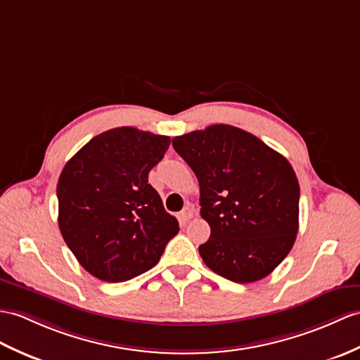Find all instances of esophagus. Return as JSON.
Returning <instances> with one entry per match:
<instances>
[{"mask_svg":"<svg viewBox=\"0 0 360 360\" xmlns=\"http://www.w3.org/2000/svg\"><path fill=\"white\" fill-rule=\"evenodd\" d=\"M193 214H195L193 208H191V207H186V208H184V210L179 213V218H181L182 222H188L191 218H193Z\"/></svg>","mask_w":360,"mask_h":360,"instance_id":"34e87169","label":"esophagus"}]
</instances>
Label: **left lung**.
I'll list each match as a JSON object with an SVG mask.
<instances>
[{
	"label": "left lung",
	"instance_id": "1",
	"mask_svg": "<svg viewBox=\"0 0 360 360\" xmlns=\"http://www.w3.org/2000/svg\"><path fill=\"white\" fill-rule=\"evenodd\" d=\"M173 148L199 181L200 216L210 238L199 245L208 269L250 283L290 253L299 230V182L281 153L227 124L190 131Z\"/></svg>",
	"mask_w": 360,
	"mask_h": 360
}]
</instances>
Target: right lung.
<instances>
[{"instance_id":"obj_1","label":"right lung","mask_w":360,"mask_h":360,"mask_svg":"<svg viewBox=\"0 0 360 360\" xmlns=\"http://www.w3.org/2000/svg\"><path fill=\"white\" fill-rule=\"evenodd\" d=\"M170 138L133 127L91 138L64 165L56 186L58 224L67 247L95 278L122 282L146 273L178 235L148 184Z\"/></svg>"}]
</instances>
